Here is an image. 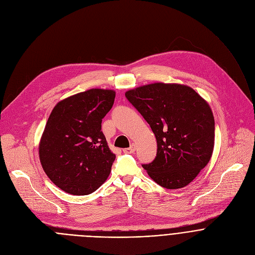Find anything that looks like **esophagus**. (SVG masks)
<instances>
[{"mask_svg": "<svg viewBox=\"0 0 255 255\" xmlns=\"http://www.w3.org/2000/svg\"><path fill=\"white\" fill-rule=\"evenodd\" d=\"M134 151H135V145H134V144H131L130 147L123 149V152H124V153H133Z\"/></svg>", "mask_w": 255, "mask_h": 255, "instance_id": "esophagus-1", "label": "esophagus"}]
</instances>
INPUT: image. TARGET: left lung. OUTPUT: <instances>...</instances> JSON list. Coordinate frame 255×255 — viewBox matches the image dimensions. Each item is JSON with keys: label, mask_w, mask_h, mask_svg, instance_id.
I'll return each instance as SVG.
<instances>
[{"label": "left lung", "mask_w": 255, "mask_h": 255, "mask_svg": "<svg viewBox=\"0 0 255 255\" xmlns=\"http://www.w3.org/2000/svg\"><path fill=\"white\" fill-rule=\"evenodd\" d=\"M125 97L156 138V156L143 168L165 189L189 185L213 153L215 121L210 106L192 88L175 84L139 87Z\"/></svg>", "instance_id": "left-lung-1"}]
</instances>
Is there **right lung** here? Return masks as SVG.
Masks as SVG:
<instances>
[{"instance_id":"obj_1","label":"right lung","mask_w":255,"mask_h":255,"mask_svg":"<svg viewBox=\"0 0 255 255\" xmlns=\"http://www.w3.org/2000/svg\"><path fill=\"white\" fill-rule=\"evenodd\" d=\"M115 92L92 89L59 102L52 110L39 144L42 167L62 191L85 196L110 174L116 155L101 131Z\"/></svg>"}]
</instances>
